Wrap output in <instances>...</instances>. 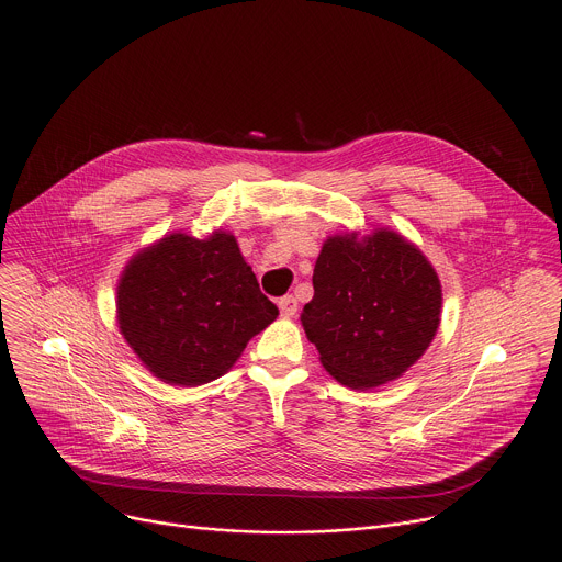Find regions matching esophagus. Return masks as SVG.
Instances as JSON below:
<instances>
[{
    "label": "esophagus",
    "instance_id": "obj_1",
    "mask_svg": "<svg viewBox=\"0 0 562 562\" xmlns=\"http://www.w3.org/2000/svg\"><path fill=\"white\" fill-rule=\"evenodd\" d=\"M278 307H280V314H282V316L291 318V316L297 314V300H295L293 295H284V297L278 300Z\"/></svg>",
    "mask_w": 562,
    "mask_h": 562
}]
</instances>
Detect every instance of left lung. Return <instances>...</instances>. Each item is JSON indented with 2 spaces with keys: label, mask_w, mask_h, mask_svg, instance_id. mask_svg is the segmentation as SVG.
I'll return each mask as SVG.
<instances>
[{
  "label": "left lung",
  "mask_w": 562,
  "mask_h": 562,
  "mask_svg": "<svg viewBox=\"0 0 562 562\" xmlns=\"http://www.w3.org/2000/svg\"><path fill=\"white\" fill-rule=\"evenodd\" d=\"M441 284L422 250L392 231L329 237L302 327L325 370L347 387L398 379L432 342Z\"/></svg>",
  "instance_id": "1"
}]
</instances>
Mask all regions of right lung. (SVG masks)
Here are the masks:
<instances>
[{
  "mask_svg": "<svg viewBox=\"0 0 562 562\" xmlns=\"http://www.w3.org/2000/svg\"><path fill=\"white\" fill-rule=\"evenodd\" d=\"M119 325L145 368L194 387L226 374L246 342L278 318L233 235L164 237L127 265Z\"/></svg>",
  "mask_w": 562,
  "mask_h": 562,
  "instance_id": "add662e5",
  "label": "right lung"
}]
</instances>
